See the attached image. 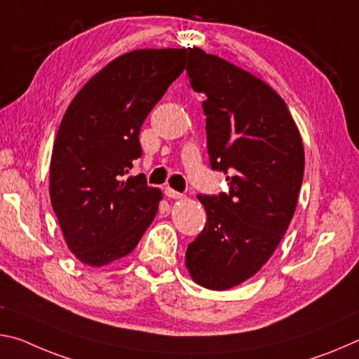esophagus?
<instances>
[{"mask_svg": "<svg viewBox=\"0 0 359 359\" xmlns=\"http://www.w3.org/2000/svg\"><path fill=\"white\" fill-rule=\"evenodd\" d=\"M165 196H167L168 198H175V201H181V198H184L183 194L173 191L172 187H165Z\"/></svg>", "mask_w": 359, "mask_h": 359, "instance_id": "1", "label": "esophagus"}]
</instances>
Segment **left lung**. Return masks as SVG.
<instances>
[{"instance_id": "8db88e82", "label": "left lung", "mask_w": 359, "mask_h": 359, "mask_svg": "<svg viewBox=\"0 0 359 359\" xmlns=\"http://www.w3.org/2000/svg\"><path fill=\"white\" fill-rule=\"evenodd\" d=\"M187 74L207 95L211 168L227 176L229 194L198 196L202 233L187 246L197 285L224 291L259 272L286 233L302 186L301 133L272 87L218 55L191 47Z\"/></svg>"}]
</instances>
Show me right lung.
I'll use <instances>...</instances> for the list:
<instances>
[{
  "label": "right lung",
  "mask_w": 359,
  "mask_h": 359,
  "mask_svg": "<svg viewBox=\"0 0 359 359\" xmlns=\"http://www.w3.org/2000/svg\"><path fill=\"white\" fill-rule=\"evenodd\" d=\"M189 49H138L114 58L76 93L58 127L49 194L68 250L103 267L135 250L156 218L162 192L141 176L140 128L184 72Z\"/></svg>",
  "instance_id": "obj_1"
}]
</instances>
